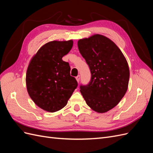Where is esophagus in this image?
<instances>
[{
	"mask_svg": "<svg viewBox=\"0 0 153 153\" xmlns=\"http://www.w3.org/2000/svg\"><path fill=\"white\" fill-rule=\"evenodd\" d=\"M76 81L78 82V83H79L80 79V75H78V76L76 77Z\"/></svg>",
	"mask_w": 153,
	"mask_h": 153,
	"instance_id": "1",
	"label": "esophagus"
}]
</instances>
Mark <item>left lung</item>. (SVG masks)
<instances>
[{
	"mask_svg": "<svg viewBox=\"0 0 153 153\" xmlns=\"http://www.w3.org/2000/svg\"><path fill=\"white\" fill-rule=\"evenodd\" d=\"M78 47L91 74L89 84L80 85L81 94L92 110L108 112L127 91L129 69L126 60L117 45L102 35L80 39Z\"/></svg>",
	"mask_w": 153,
	"mask_h": 153,
	"instance_id": "left-lung-1",
	"label": "left lung"
}]
</instances>
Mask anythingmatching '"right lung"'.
<instances>
[{
    "label": "right lung",
    "mask_w": 153,
    "mask_h": 153,
    "mask_svg": "<svg viewBox=\"0 0 153 153\" xmlns=\"http://www.w3.org/2000/svg\"><path fill=\"white\" fill-rule=\"evenodd\" d=\"M72 40L50 41L30 61L26 74L28 93L39 107L55 112L65 106L78 86L71 68L62 57L72 48Z\"/></svg>",
    "instance_id": "obj_1"
}]
</instances>
